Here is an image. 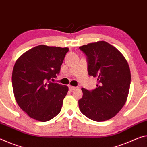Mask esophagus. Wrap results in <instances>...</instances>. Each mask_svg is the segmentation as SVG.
I'll return each instance as SVG.
<instances>
[{"mask_svg":"<svg viewBox=\"0 0 147 147\" xmlns=\"http://www.w3.org/2000/svg\"><path fill=\"white\" fill-rule=\"evenodd\" d=\"M76 89V87L71 86V85H69V89L70 90V91H74V90H75Z\"/></svg>","mask_w":147,"mask_h":147,"instance_id":"34e87169","label":"esophagus"}]
</instances>
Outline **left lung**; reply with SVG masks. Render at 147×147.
I'll return each mask as SVG.
<instances>
[{
	"instance_id": "left-lung-1",
	"label": "left lung",
	"mask_w": 147,
	"mask_h": 147,
	"mask_svg": "<svg viewBox=\"0 0 147 147\" xmlns=\"http://www.w3.org/2000/svg\"><path fill=\"white\" fill-rule=\"evenodd\" d=\"M80 49L87 56L88 74L97 78L96 89H81L80 110L93 121L108 120L127 100L131 83L128 63L118 49L105 41L83 45Z\"/></svg>"
}]
</instances>
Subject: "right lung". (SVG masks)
<instances>
[{"mask_svg": "<svg viewBox=\"0 0 147 147\" xmlns=\"http://www.w3.org/2000/svg\"><path fill=\"white\" fill-rule=\"evenodd\" d=\"M69 49L39 45L26 52L13 66L12 83L16 100L31 118L47 121L59 114L68 91L52 82L60 74Z\"/></svg>", "mask_w": 147, "mask_h": 147, "instance_id": "add662e5", "label": "right lung"}]
</instances>
